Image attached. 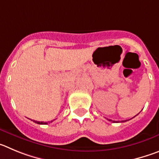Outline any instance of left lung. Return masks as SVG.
Returning a JSON list of instances; mask_svg holds the SVG:
<instances>
[{
    "label": "left lung",
    "instance_id": "8db88e82",
    "mask_svg": "<svg viewBox=\"0 0 159 159\" xmlns=\"http://www.w3.org/2000/svg\"><path fill=\"white\" fill-rule=\"evenodd\" d=\"M110 120V121H111V120Z\"/></svg>",
    "mask_w": 159,
    "mask_h": 159
}]
</instances>
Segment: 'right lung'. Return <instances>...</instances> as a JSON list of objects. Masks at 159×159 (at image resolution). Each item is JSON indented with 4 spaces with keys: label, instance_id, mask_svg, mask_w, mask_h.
<instances>
[{
    "label": "right lung",
    "instance_id": "obj_1",
    "mask_svg": "<svg viewBox=\"0 0 159 159\" xmlns=\"http://www.w3.org/2000/svg\"><path fill=\"white\" fill-rule=\"evenodd\" d=\"M34 122L36 123V124H48V122H39V121H36V120H34Z\"/></svg>",
    "mask_w": 159,
    "mask_h": 159
}]
</instances>
